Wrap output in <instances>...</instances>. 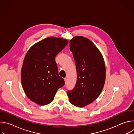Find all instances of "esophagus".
Wrapping results in <instances>:
<instances>
[{
	"label": "esophagus",
	"instance_id": "esophagus-1",
	"mask_svg": "<svg viewBox=\"0 0 134 134\" xmlns=\"http://www.w3.org/2000/svg\"><path fill=\"white\" fill-rule=\"evenodd\" d=\"M64 81H65V85H66L67 84V79L66 78H64Z\"/></svg>",
	"mask_w": 134,
	"mask_h": 134
}]
</instances>
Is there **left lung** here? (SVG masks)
I'll use <instances>...</instances> for the list:
<instances>
[{
    "label": "left lung",
    "instance_id": "obj_1",
    "mask_svg": "<svg viewBox=\"0 0 134 134\" xmlns=\"http://www.w3.org/2000/svg\"><path fill=\"white\" fill-rule=\"evenodd\" d=\"M69 43L76 64L77 81L67 95L72 104L82 108L93 102L101 94L105 81V63L101 52L87 38L76 36Z\"/></svg>",
    "mask_w": 134,
    "mask_h": 134
}]
</instances>
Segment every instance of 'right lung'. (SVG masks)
Here are the masks:
<instances>
[{"label": "right lung", "mask_w": 134, "mask_h": 134, "mask_svg": "<svg viewBox=\"0 0 134 134\" xmlns=\"http://www.w3.org/2000/svg\"><path fill=\"white\" fill-rule=\"evenodd\" d=\"M68 42L62 38L50 36L35 43L27 52L21 70V82L32 101L47 105L53 100L57 90L64 86L55 57Z\"/></svg>", "instance_id": "add662e5"}]
</instances>
